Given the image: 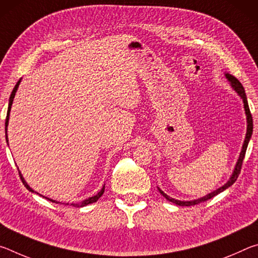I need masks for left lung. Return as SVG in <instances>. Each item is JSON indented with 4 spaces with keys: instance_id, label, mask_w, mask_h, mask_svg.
<instances>
[{
    "instance_id": "8db88e82",
    "label": "left lung",
    "mask_w": 258,
    "mask_h": 258,
    "mask_svg": "<svg viewBox=\"0 0 258 258\" xmlns=\"http://www.w3.org/2000/svg\"><path fill=\"white\" fill-rule=\"evenodd\" d=\"M225 77H226V80L230 82L231 87H232V89L235 91V92L238 93L239 97L242 99L244 112H246L247 132H246V137H244V141H243V145H242L241 152H240L238 161H237V164H235V166H234L232 175L230 176L229 181L226 182L224 185H222L221 187H218V189L214 190L213 192H211V194L204 196V197H202V198H198V199H195V200H189V202H182V200H177V199H174L172 197H169V196L166 195L164 191H161L159 187H158L160 195H163L164 197L168 200V202L175 204V205H177V206H192V205H197V204H200V203H204V202H206V200H208V199L215 197V196H217L218 194H221V192H223L224 190L228 189L229 186L232 185L233 183L237 181V178H238L239 174H240V171H241L242 161H243V158H244V155H246V150H247L248 143H249L250 138H251V134H252V117H251V113H250V110H249V106H248L246 92H244V89H243V86H242L241 83H240L234 76L230 75V74H228V73L225 74Z\"/></svg>"
}]
</instances>
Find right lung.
Wrapping results in <instances>:
<instances>
[{
  "label": "right lung",
  "mask_w": 258,
  "mask_h": 258,
  "mask_svg": "<svg viewBox=\"0 0 258 258\" xmlns=\"http://www.w3.org/2000/svg\"><path fill=\"white\" fill-rule=\"evenodd\" d=\"M20 82H21V78L20 80L18 81V83H17L16 84V86L14 87V90H12V93H11V95H10V99H9V107H8V112H7V118H6V139H7V142H9V140H8V124H9V117H10V111H11V106H12V102H14V99H15V95H16V92H17V90H18V87H19V84H20ZM19 175H20V178H21V181H23V183H24V185L27 187V189L30 191V192H35V194H37L36 191H34L32 187H30L28 184H27V182L25 181V178H24V176L21 175V173H20V171H19ZM103 192H104V185L102 186V189L100 190L97 195L95 196H93V197H90V198H87V199H85V200H83V202H81V203H78V204H71L72 206H74V207H84V206H87V205H90V204H93V203H95L97 202V200L101 197V196L103 195ZM40 195V194H38ZM40 196H42V195H40ZM42 197H44V196H42ZM45 199H47V200H50V202H52V203H56V204H59V202H55V200H53V199H51V198H47V197H44ZM64 205H68V203L67 204H64Z\"/></svg>",
  "instance_id": "right-lung-1"
}]
</instances>
